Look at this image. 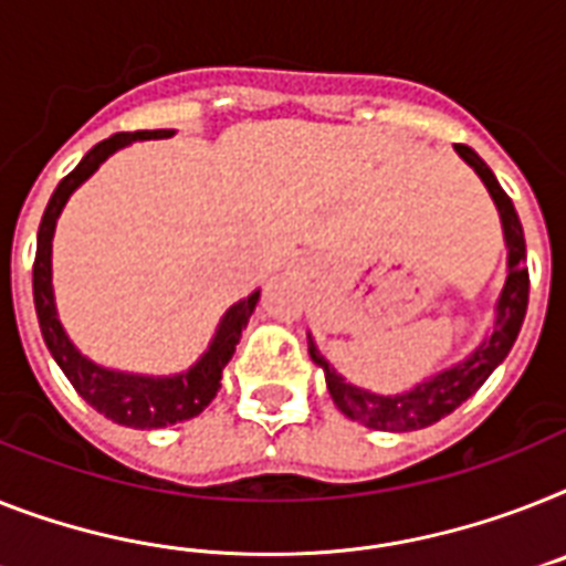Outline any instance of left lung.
Instances as JSON below:
<instances>
[{
  "instance_id": "8db88e82",
  "label": "left lung",
  "mask_w": 566,
  "mask_h": 566,
  "mask_svg": "<svg viewBox=\"0 0 566 566\" xmlns=\"http://www.w3.org/2000/svg\"><path fill=\"white\" fill-rule=\"evenodd\" d=\"M457 153L485 181L494 205L501 210L503 233H506L509 245L506 286H503L501 303H497V321H494V333L489 335V340L480 344V349L469 361L457 364L451 370L440 373L431 381L419 385L417 390L401 396H376L347 385L310 340V356L312 361L324 367L326 387H329V396L335 399V405L349 419H356V422L367 424V428H376V431H417V428H428V424L440 422L448 413H454L462 401L478 394L485 378L492 376L494 367L509 356V349H512L521 326H524L526 303H530V269H526V242L517 210L506 196V190L497 185L494 172L489 170V165L474 149L465 147V144H457Z\"/></svg>"
}]
</instances>
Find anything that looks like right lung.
I'll return each instance as SVG.
<instances>
[{
  "label": "right lung",
  "mask_w": 566,
  "mask_h": 566,
  "mask_svg": "<svg viewBox=\"0 0 566 566\" xmlns=\"http://www.w3.org/2000/svg\"><path fill=\"white\" fill-rule=\"evenodd\" d=\"M172 135L170 129H138V133H118L92 147L83 156V161L74 167L69 176L57 185L54 196H51L49 208L42 213L40 237H36V256H34V303L36 317H40L42 338L49 344L51 356L60 364V370L72 381L74 390L83 399L104 413L112 422L126 424V428H165V424L185 422V419L202 413L210 405V399L217 396L222 385V370L231 361L233 349L240 344V335L249 324L251 312H254L260 292H254L245 301L233 303L226 312L219 333L205 353V358L196 364L193 370L181 373L172 378H144V376H126V373L104 370L88 358H83L77 349L72 347V340L65 338L63 326L54 312V294H51V237H54V226L63 205L69 202V196L74 188H81L83 181L104 165L106 158L115 149L126 147L129 142H147V138H167Z\"/></svg>",
  "instance_id": "1"
}]
</instances>
